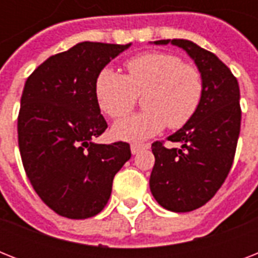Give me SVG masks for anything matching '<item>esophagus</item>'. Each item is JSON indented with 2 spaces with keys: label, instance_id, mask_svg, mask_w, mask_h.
<instances>
[{
  "label": "esophagus",
  "instance_id": "obj_1",
  "mask_svg": "<svg viewBox=\"0 0 258 258\" xmlns=\"http://www.w3.org/2000/svg\"><path fill=\"white\" fill-rule=\"evenodd\" d=\"M149 147H150L149 143H146V145H142V143H133V145H131V153L138 154L141 150L149 149Z\"/></svg>",
  "mask_w": 258,
  "mask_h": 258
}]
</instances>
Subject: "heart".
Listing matches in <instances>:
<instances>
[{
	"mask_svg": "<svg viewBox=\"0 0 258 258\" xmlns=\"http://www.w3.org/2000/svg\"><path fill=\"white\" fill-rule=\"evenodd\" d=\"M127 75L103 68L95 80V96L100 109L112 119L128 115L145 96V112L113 125L112 134L123 141H142L190 121L204 96V79L192 64L169 52H146L125 61Z\"/></svg>",
	"mask_w": 258,
	"mask_h": 258,
	"instance_id": "1",
	"label": "heart"
}]
</instances>
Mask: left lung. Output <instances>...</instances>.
<instances>
[{
	"label": "left lung",
	"mask_w": 258,
	"mask_h": 258,
	"mask_svg": "<svg viewBox=\"0 0 258 258\" xmlns=\"http://www.w3.org/2000/svg\"><path fill=\"white\" fill-rule=\"evenodd\" d=\"M171 44L186 50L197 64L204 79V96L190 121L167 138L180 142V149H167L163 141L151 146L155 165L150 188L161 206L184 213L212 200L232 169L241 127L240 87L214 53L182 38H174Z\"/></svg>",
	"instance_id": "1"
}]
</instances>
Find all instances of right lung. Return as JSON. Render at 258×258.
I'll list each match as a JSON object with an SVG mask.
<instances>
[{"mask_svg": "<svg viewBox=\"0 0 258 258\" xmlns=\"http://www.w3.org/2000/svg\"><path fill=\"white\" fill-rule=\"evenodd\" d=\"M131 44L84 41L50 56L25 83L18 147L26 176L58 216L84 220L108 202L113 176L131 158L130 145H97L108 127L95 96L97 74Z\"/></svg>", "mask_w": 258, "mask_h": 258, "instance_id": "add662e5", "label": "right lung"}]
</instances>
